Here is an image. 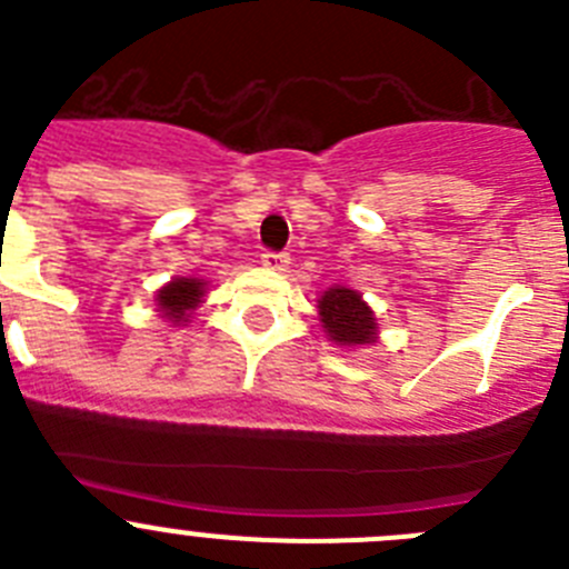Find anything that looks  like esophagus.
<instances>
[{
  "label": "esophagus",
  "mask_w": 569,
  "mask_h": 569,
  "mask_svg": "<svg viewBox=\"0 0 569 569\" xmlns=\"http://www.w3.org/2000/svg\"><path fill=\"white\" fill-rule=\"evenodd\" d=\"M288 264H290V259L284 253H261V268L281 273V270H288Z\"/></svg>",
  "instance_id": "obj_1"
}]
</instances>
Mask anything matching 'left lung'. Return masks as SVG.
<instances>
[{
  "instance_id": "left-lung-1",
  "label": "left lung",
  "mask_w": 569,
  "mask_h": 569,
  "mask_svg": "<svg viewBox=\"0 0 569 569\" xmlns=\"http://www.w3.org/2000/svg\"><path fill=\"white\" fill-rule=\"evenodd\" d=\"M316 310H319L325 339L333 341L336 347L356 350V347H370L379 341V321L359 290L345 288V284L321 290Z\"/></svg>"
}]
</instances>
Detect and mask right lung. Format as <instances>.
Masks as SVG:
<instances>
[{
  "label": "right lung",
  "mask_w": 569,
  "mask_h": 569,
  "mask_svg": "<svg viewBox=\"0 0 569 569\" xmlns=\"http://www.w3.org/2000/svg\"><path fill=\"white\" fill-rule=\"evenodd\" d=\"M204 296H208V281L199 276H176L153 293L156 313L170 321L173 328H184L196 310L202 308Z\"/></svg>",
  "instance_id": "obj_1"
}]
</instances>
